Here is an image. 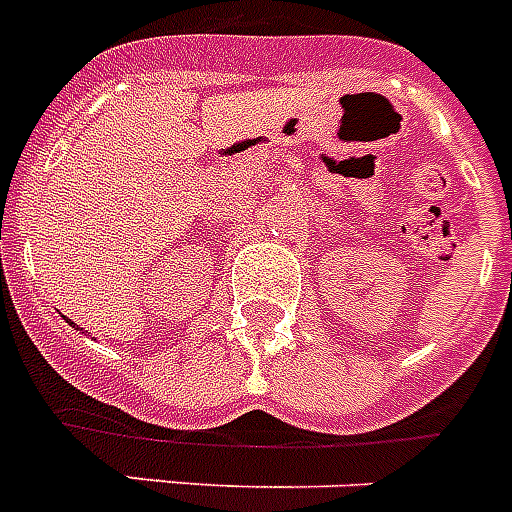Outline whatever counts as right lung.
Masks as SVG:
<instances>
[{"mask_svg": "<svg viewBox=\"0 0 512 512\" xmlns=\"http://www.w3.org/2000/svg\"><path fill=\"white\" fill-rule=\"evenodd\" d=\"M65 321H68V318H65ZM68 323H70V321H68ZM70 326H73V328H78V326H76V323H70ZM78 331H83V328H78Z\"/></svg>", "mask_w": 512, "mask_h": 512, "instance_id": "1", "label": "right lung"}]
</instances>
